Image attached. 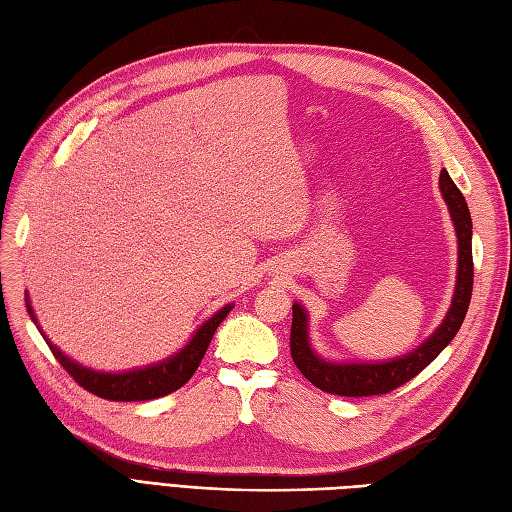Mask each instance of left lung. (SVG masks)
<instances>
[{
  "label": "left lung",
  "mask_w": 512,
  "mask_h": 512,
  "mask_svg": "<svg viewBox=\"0 0 512 512\" xmlns=\"http://www.w3.org/2000/svg\"><path fill=\"white\" fill-rule=\"evenodd\" d=\"M440 192L451 209L459 241V267L457 286L453 294V305L448 309L440 329L433 333L414 352L389 363H329L309 348L307 342V316L299 303L292 305V327H290V356L301 374L318 386L320 391L342 397H369L384 395L399 389L436 359V356L451 344L457 335L463 318L470 307L472 284H474V262H472V218L466 198L459 192L451 175L440 173Z\"/></svg>",
  "instance_id": "8db88e82"
}]
</instances>
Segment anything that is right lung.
<instances>
[{
    "instance_id": "add662e5",
    "label": "right lung",
    "mask_w": 512,
    "mask_h": 512,
    "mask_svg": "<svg viewBox=\"0 0 512 512\" xmlns=\"http://www.w3.org/2000/svg\"><path fill=\"white\" fill-rule=\"evenodd\" d=\"M25 303H27L29 316H32V320L36 322L29 299ZM230 309H232V305H226L213 318H209L203 327L196 331L192 342L185 346L179 354H175L173 359H168L160 365L145 367V369L126 371V374H100V371L87 369V367H81L79 363L70 361L68 356L61 354L59 348H55L49 342V339H46V346L51 348L53 356L59 361V365L72 376V380L79 386H83V389L89 391L91 395H98L108 401L158 399V397H164L168 393L181 389V386L194 376V371L198 369L200 361H203V356L211 344L215 329L220 327V322L228 316Z\"/></svg>"
}]
</instances>
